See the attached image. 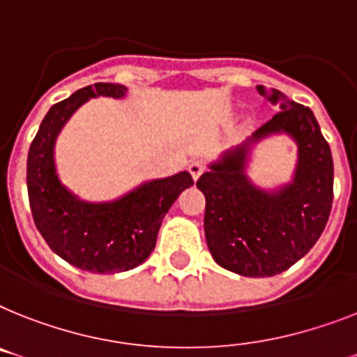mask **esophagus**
Masks as SVG:
<instances>
[{
    "mask_svg": "<svg viewBox=\"0 0 357 357\" xmlns=\"http://www.w3.org/2000/svg\"><path fill=\"white\" fill-rule=\"evenodd\" d=\"M190 173H191V176H193V178L197 181V178H199V176L204 173V164H202V162H191Z\"/></svg>",
    "mask_w": 357,
    "mask_h": 357,
    "instance_id": "obj_1",
    "label": "esophagus"
}]
</instances>
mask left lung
Instances as JSON below:
<instances>
[{"label": "left lung", "instance_id": "8db88e82", "mask_svg": "<svg viewBox=\"0 0 357 357\" xmlns=\"http://www.w3.org/2000/svg\"><path fill=\"white\" fill-rule=\"evenodd\" d=\"M257 93L281 111L210 164L197 188L206 197V243L215 263L244 278H272L305 257L323 234L334 199V162L310 109L264 85ZM278 132L296 140L298 166L288 185L266 192L245 175L249 147Z\"/></svg>", "mask_w": 357, "mask_h": 357}]
</instances>
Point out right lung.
Instances as JSON below:
<instances>
[{
    "label": "right lung",
    "instance_id": "obj_1",
    "mask_svg": "<svg viewBox=\"0 0 357 357\" xmlns=\"http://www.w3.org/2000/svg\"><path fill=\"white\" fill-rule=\"evenodd\" d=\"M126 93L120 84H94L54 104L26 158V190L38 231L52 252L85 272L119 273L142 264L155 250L162 219L176 197L193 185L190 173L181 172L144 182L111 202H85L61 184L54 166L61 128L89 98H123Z\"/></svg>",
    "mask_w": 357,
    "mask_h": 357
}]
</instances>
